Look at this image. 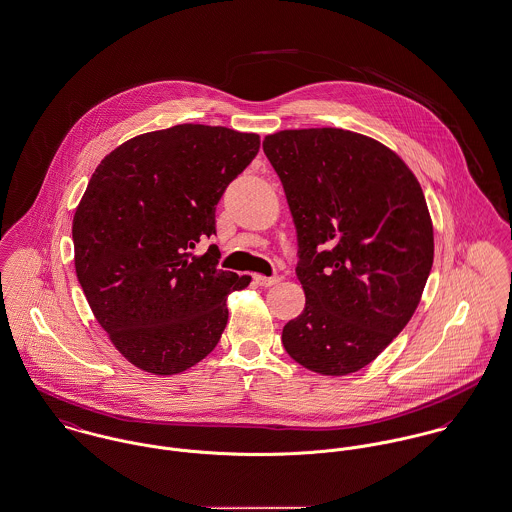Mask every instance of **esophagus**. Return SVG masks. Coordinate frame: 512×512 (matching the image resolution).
Instances as JSON below:
<instances>
[{
	"label": "esophagus",
	"instance_id": "34e87169",
	"mask_svg": "<svg viewBox=\"0 0 512 512\" xmlns=\"http://www.w3.org/2000/svg\"><path fill=\"white\" fill-rule=\"evenodd\" d=\"M254 279H256L258 285L270 287V285H276L281 278H278V276H260V274H258V276H254Z\"/></svg>",
	"mask_w": 512,
	"mask_h": 512
}]
</instances>
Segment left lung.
Wrapping results in <instances>:
<instances>
[{
  "label": "left lung",
  "instance_id": "obj_1",
  "mask_svg": "<svg viewBox=\"0 0 512 512\" xmlns=\"http://www.w3.org/2000/svg\"><path fill=\"white\" fill-rule=\"evenodd\" d=\"M262 146L293 215L307 297L283 348L311 372H358L411 321L430 276L422 189L395 152L352 131H279Z\"/></svg>",
  "mask_w": 512,
  "mask_h": 512
}]
</instances>
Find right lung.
Segmentation results:
<instances>
[{
    "mask_svg": "<svg viewBox=\"0 0 512 512\" xmlns=\"http://www.w3.org/2000/svg\"><path fill=\"white\" fill-rule=\"evenodd\" d=\"M260 137L176 125L127 140L101 160L72 223L76 276L97 323L140 370L201 362L229 321L227 295L250 276L219 270L215 211L254 160Z\"/></svg>",
    "mask_w": 512,
    "mask_h": 512,
    "instance_id": "add662e5",
    "label": "right lung"
}]
</instances>
